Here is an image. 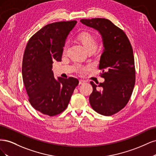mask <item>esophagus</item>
I'll use <instances>...</instances> for the list:
<instances>
[{
  "mask_svg": "<svg viewBox=\"0 0 156 156\" xmlns=\"http://www.w3.org/2000/svg\"><path fill=\"white\" fill-rule=\"evenodd\" d=\"M85 83H86V81H84V80L80 79V80H79V84H83Z\"/></svg>",
  "mask_w": 156,
  "mask_h": 156,
  "instance_id": "1",
  "label": "esophagus"
}]
</instances>
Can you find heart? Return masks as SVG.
Instances as JSON below:
<instances>
[{"instance_id": "1", "label": "heart", "mask_w": 156, "mask_h": 156, "mask_svg": "<svg viewBox=\"0 0 156 156\" xmlns=\"http://www.w3.org/2000/svg\"><path fill=\"white\" fill-rule=\"evenodd\" d=\"M78 40L82 44L84 48L86 49L87 51L92 49H96L97 48V40L95 38V37L92 34H90V33H81V34H80L79 35ZM66 46H65L64 51L66 50Z\"/></svg>"}]
</instances>
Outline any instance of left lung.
Listing matches in <instances>:
<instances>
[{"label": "left lung", "instance_id": "8db88e82", "mask_svg": "<svg viewBox=\"0 0 156 156\" xmlns=\"http://www.w3.org/2000/svg\"><path fill=\"white\" fill-rule=\"evenodd\" d=\"M83 25L100 33L103 53L99 69L105 79L102 83L90 82L93 92L89 97L92 108L104 116H111L128 103L135 83L133 52L124 32L108 20L95 18L81 20Z\"/></svg>", "mask_w": 156, "mask_h": 156}]
</instances>
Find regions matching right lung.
<instances>
[{
	"label": "right lung",
	"instance_id": "1",
	"mask_svg": "<svg viewBox=\"0 0 156 156\" xmlns=\"http://www.w3.org/2000/svg\"><path fill=\"white\" fill-rule=\"evenodd\" d=\"M76 21L56 22L47 25L33 35L23 55V83L31 105L50 116L67 108L78 79L74 77L55 79L53 63L61 61L67 37Z\"/></svg>",
	"mask_w": 156,
	"mask_h": 156
}]
</instances>
